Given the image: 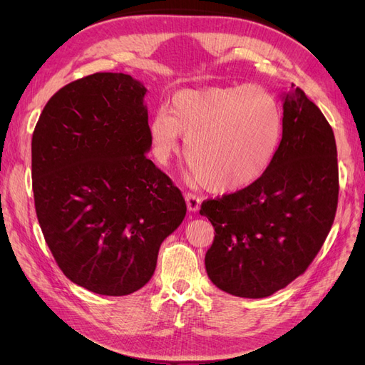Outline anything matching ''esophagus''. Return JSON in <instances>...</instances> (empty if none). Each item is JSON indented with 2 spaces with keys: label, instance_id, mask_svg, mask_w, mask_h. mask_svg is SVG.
<instances>
[{
  "label": "esophagus",
  "instance_id": "34e87169",
  "mask_svg": "<svg viewBox=\"0 0 365 365\" xmlns=\"http://www.w3.org/2000/svg\"><path fill=\"white\" fill-rule=\"evenodd\" d=\"M184 197H185V202H187V208H189V212H197V210H200L201 200L195 193L187 192L184 195Z\"/></svg>",
  "mask_w": 365,
  "mask_h": 365
}]
</instances>
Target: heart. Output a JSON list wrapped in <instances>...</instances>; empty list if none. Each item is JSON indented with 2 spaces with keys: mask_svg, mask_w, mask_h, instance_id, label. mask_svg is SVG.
<instances>
[{
  "mask_svg": "<svg viewBox=\"0 0 365 365\" xmlns=\"http://www.w3.org/2000/svg\"><path fill=\"white\" fill-rule=\"evenodd\" d=\"M185 141L193 176L208 190L231 193L256 182L268 170L282 137V111L260 85L181 90L150 121L158 160L165 161Z\"/></svg>",
  "mask_w": 365,
  "mask_h": 365,
  "instance_id": "heart-1",
  "label": "heart"
}]
</instances>
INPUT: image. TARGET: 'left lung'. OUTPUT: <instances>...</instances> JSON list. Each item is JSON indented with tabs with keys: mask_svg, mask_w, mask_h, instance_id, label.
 <instances>
[{
	"mask_svg": "<svg viewBox=\"0 0 365 365\" xmlns=\"http://www.w3.org/2000/svg\"><path fill=\"white\" fill-rule=\"evenodd\" d=\"M283 103V134L268 170L245 189L205 200L200 213L215 228L205 269L219 289L263 298L312 263L338 205L332 126L292 83Z\"/></svg>",
	"mask_w": 365,
	"mask_h": 365,
	"instance_id": "left-lung-1",
	"label": "left lung"
}]
</instances>
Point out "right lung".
<instances>
[{
  "label": "right lung",
  "instance_id": "1",
  "mask_svg": "<svg viewBox=\"0 0 365 365\" xmlns=\"http://www.w3.org/2000/svg\"><path fill=\"white\" fill-rule=\"evenodd\" d=\"M145 94L129 74L85 76L50 98L33 130L43 239L73 283L101 295L143 288L187 212L181 190L146 157Z\"/></svg>",
  "mask_w": 365,
  "mask_h": 365
}]
</instances>
